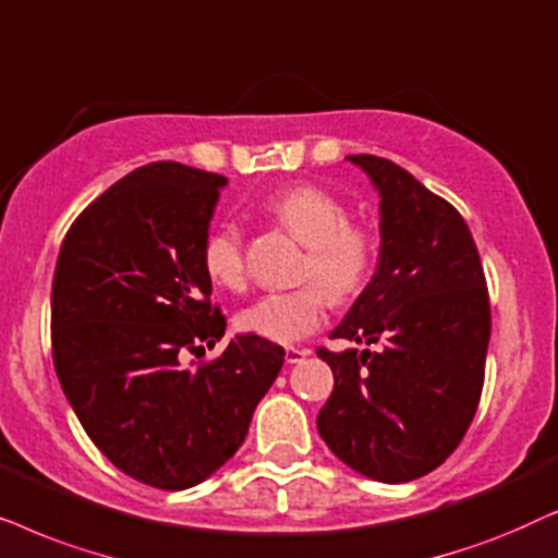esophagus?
Returning <instances> with one entry per match:
<instances>
[{"mask_svg": "<svg viewBox=\"0 0 558 558\" xmlns=\"http://www.w3.org/2000/svg\"><path fill=\"white\" fill-rule=\"evenodd\" d=\"M311 352H308V349H299V347H288L286 349V362H288V365H299V362H303V360H306V356H308Z\"/></svg>", "mask_w": 558, "mask_h": 558, "instance_id": "1", "label": "esophagus"}]
</instances>
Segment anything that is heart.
<instances>
[{"label": "heart", "instance_id": "obj_1", "mask_svg": "<svg viewBox=\"0 0 558 558\" xmlns=\"http://www.w3.org/2000/svg\"><path fill=\"white\" fill-rule=\"evenodd\" d=\"M267 214L308 247L303 278L314 283L295 291L259 295L236 316L244 333L272 344H295L324 324L326 303L354 299L367 286L375 265V242L352 227V214L337 196L316 185H293L267 202ZM202 265L214 286L242 291L247 283L242 232L234 225L211 229L202 247Z\"/></svg>", "mask_w": 558, "mask_h": 558}]
</instances>
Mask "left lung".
<instances>
[{"label":"left lung","mask_w":558,"mask_h":558,"mask_svg":"<svg viewBox=\"0 0 558 558\" xmlns=\"http://www.w3.org/2000/svg\"><path fill=\"white\" fill-rule=\"evenodd\" d=\"M347 160L380 193V259L331 337L380 349H318L333 390L316 426L347 466L398 485L436 470L474 418L489 344L487 283L454 206L396 162Z\"/></svg>","instance_id":"8db88e82"}]
</instances>
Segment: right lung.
Wrapping results in <instances>:
<instances>
[{"label": "right lung", "instance_id": "add662e5", "mask_svg": "<svg viewBox=\"0 0 558 558\" xmlns=\"http://www.w3.org/2000/svg\"><path fill=\"white\" fill-rule=\"evenodd\" d=\"M225 175L173 160L132 170L73 221L53 278V365L117 470L158 489L211 477L247 436L283 367L280 344L225 337L202 247Z\"/></svg>", "mask_w": 558, "mask_h": 558}]
</instances>
